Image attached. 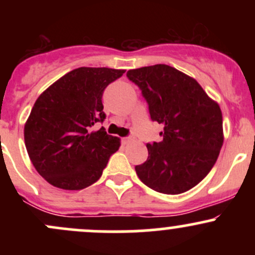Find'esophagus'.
Here are the masks:
<instances>
[{
  "instance_id": "esophagus-1",
  "label": "esophagus",
  "mask_w": 255,
  "mask_h": 255,
  "mask_svg": "<svg viewBox=\"0 0 255 255\" xmlns=\"http://www.w3.org/2000/svg\"><path fill=\"white\" fill-rule=\"evenodd\" d=\"M133 140V138L132 137H125V138H122V142H123V144H128V143H130Z\"/></svg>"
}]
</instances>
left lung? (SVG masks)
<instances>
[{"label": "left lung", "mask_w": 255, "mask_h": 255, "mask_svg": "<svg viewBox=\"0 0 255 255\" xmlns=\"http://www.w3.org/2000/svg\"><path fill=\"white\" fill-rule=\"evenodd\" d=\"M142 90L151 121L164 127L160 142L148 143V159L135 166L143 184L177 195L210 173L223 144L222 112L191 76L165 64L127 71Z\"/></svg>", "instance_id": "8db88e82"}]
</instances>
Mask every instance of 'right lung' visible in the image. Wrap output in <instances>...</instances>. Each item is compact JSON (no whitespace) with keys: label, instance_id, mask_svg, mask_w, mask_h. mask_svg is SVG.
I'll use <instances>...</instances> for the list:
<instances>
[{"label":"right lung","instance_id":"add662e5","mask_svg":"<svg viewBox=\"0 0 255 255\" xmlns=\"http://www.w3.org/2000/svg\"><path fill=\"white\" fill-rule=\"evenodd\" d=\"M126 70L75 69L37 99L24 125V143L35 170L53 186L81 190L96 182L121 139L105 128L102 95Z\"/></svg>","mask_w":255,"mask_h":255}]
</instances>
